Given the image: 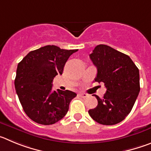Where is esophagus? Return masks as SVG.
Listing matches in <instances>:
<instances>
[{
  "mask_svg": "<svg viewBox=\"0 0 151 151\" xmlns=\"http://www.w3.org/2000/svg\"><path fill=\"white\" fill-rule=\"evenodd\" d=\"M80 96H81V98H83V99H85V98L87 97L88 95L86 94V93H80Z\"/></svg>",
  "mask_w": 151,
  "mask_h": 151,
  "instance_id": "1",
  "label": "esophagus"
}]
</instances>
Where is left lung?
Returning a JSON list of instances; mask_svg holds the SVG:
<instances>
[{
  "label": "left lung",
  "mask_w": 151,
  "mask_h": 151,
  "mask_svg": "<svg viewBox=\"0 0 151 151\" xmlns=\"http://www.w3.org/2000/svg\"><path fill=\"white\" fill-rule=\"evenodd\" d=\"M97 68L95 81L104 83L106 92L98 105L89 111L95 121L111 126L128 116L140 91L139 70L130 57L109 46L100 44L89 55Z\"/></svg>",
  "instance_id": "1"
}]
</instances>
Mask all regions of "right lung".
Instances as JSON below:
<instances>
[{
    "instance_id": "obj_1",
    "label": "right lung",
    "mask_w": 151,
    "mask_h": 151,
    "mask_svg": "<svg viewBox=\"0 0 151 151\" xmlns=\"http://www.w3.org/2000/svg\"><path fill=\"white\" fill-rule=\"evenodd\" d=\"M77 51L47 45L31 51L18 64L16 93L27 116L35 123L54 124L67 114L77 94L70 90L52 91V83L55 76L62 74L70 55Z\"/></svg>"
}]
</instances>
